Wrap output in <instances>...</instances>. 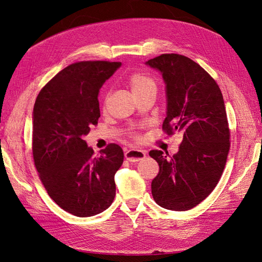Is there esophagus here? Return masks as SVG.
<instances>
[{
  "label": "esophagus",
  "instance_id": "1",
  "mask_svg": "<svg viewBox=\"0 0 262 262\" xmlns=\"http://www.w3.org/2000/svg\"><path fill=\"white\" fill-rule=\"evenodd\" d=\"M146 156V152L143 149H139V148H132L126 150L124 153V157L128 160L129 162H139L144 160Z\"/></svg>",
  "mask_w": 262,
  "mask_h": 262
}]
</instances>
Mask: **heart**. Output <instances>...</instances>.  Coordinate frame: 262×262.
I'll return each mask as SVG.
<instances>
[{"label": "heart", "instance_id": "obj_1", "mask_svg": "<svg viewBox=\"0 0 262 262\" xmlns=\"http://www.w3.org/2000/svg\"><path fill=\"white\" fill-rule=\"evenodd\" d=\"M129 85L134 95H139L150 90L156 91V82L153 77L143 73H134L129 77Z\"/></svg>", "mask_w": 262, "mask_h": 262}]
</instances>
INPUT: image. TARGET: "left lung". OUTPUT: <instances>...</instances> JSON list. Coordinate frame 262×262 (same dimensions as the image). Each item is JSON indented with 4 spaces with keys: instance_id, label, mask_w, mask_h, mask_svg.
<instances>
[{
    "instance_id": "1",
    "label": "left lung",
    "mask_w": 262,
    "mask_h": 262,
    "mask_svg": "<svg viewBox=\"0 0 262 262\" xmlns=\"http://www.w3.org/2000/svg\"><path fill=\"white\" fill-rule=\"evenodd\" d=\"M162 74L166 92L163 129L184 132L171 157L153 149L160 165L152 194L162 208L187 211L215 188L229 150V129L223 95L216 82L198 63L180 54H162L145 62Z\"/></svg>"
}]
</instances>
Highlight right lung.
I'll use <instances>...</instances> for the list:
<instances>
[{
  "mask_svg": "<svg viewBox=\"0 0 262 262\" xmlns=\"http://www.w3.org/2000/svg\"><path fill=\"white\" fill-rule=\"evenodd\" d=\"M120 67L107 61L73 63L43 87L35 102V166L51 199L75 216L96 215L115 199L122 148L113 143L95 156L84 137L100 117L99 90Z\"/></svg>",
  "mask_w": 262,
  "mask_h": 262,
  "instance_id": "1",
  "label": "right lung"
}]
</instances>
